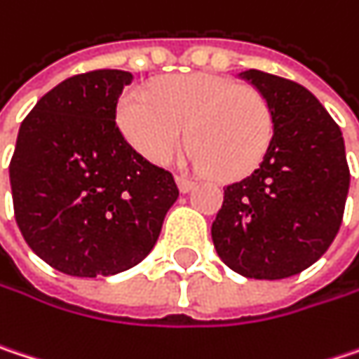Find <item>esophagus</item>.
Returning <instances> with one entry per match:
<instances>
[{
  "mask_svg": "<svg viewBox=\"0 0 359 359\" xmlns=\"http://www.w3.org/2000/svg\"><path fill=\"white\" fill-rule=\"evenodd\" d=\"M177 184H179L180 193H189V191H193V187H195V180L187 179V177H177Z\"/></svg>",
  "mask_w": 359,
  "mask_h": 359,
  "instance_id": "1",
  "label": "esophagus"
}]
</instances>
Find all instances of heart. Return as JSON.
Returning <instances> with one entry per match:
<instances>
[{
  "label": "heart",
  "instance_id": "1",
  "mask_svg": "<svg viewBox=\"0 0 359 359\" xmlns=\"http://www.w3.org/2000/svg\"><path fill=\"white\" fill-rule=\"evenodd\" d=\"M116 123L125 140L158 166L175 158L189 129L191 164L215 170L222 179L252 172L273 137L267 98L212 74L168 78L154 86L151 96L127 90L116 107Z\"/></svg>",
  "mask_w": 359,
  "mask_h": 359
}]
</instances>
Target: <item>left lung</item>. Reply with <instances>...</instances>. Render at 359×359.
<instances>
[{
    "instance_id": "left-lung-1",
    "label": "left lung",
    "mask_w": 359,
    "mask_h": 359,
    "mask_svg": "<svg viewBox=\"0 0 359 359\" xmlns=\"http://www.w3.org/2000/svg\"><path fill=\"white\" fill-rule=\"evenodd\" d=\"M273 113V137L259 168L224 189L212 224L217 257L252 279L304 271L341 226L349 168L341 129L304 86L259 69L238 74Z\"/></svg>"
}]
</instances>
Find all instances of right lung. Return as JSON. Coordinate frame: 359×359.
I'll return each instance as SVG.
<instances>
[{"mask_svg": "<svg viewBox=\"0 0 359 359\" xmlns=\"http://www.w3.org/2000/svg\"><path fill=\"white\" fill-rule=\"evenodd\" d=\"M131 80L121 69L67 78L20 125L10 162L18 228L61 273L107 277L135 267L179 199L172 175L137 154L114 123Z\"/></svg>", "mask_w": 359, "mask_h": 359, "instance_id": "add662e5", "label": "right lung"}]
</instances>
